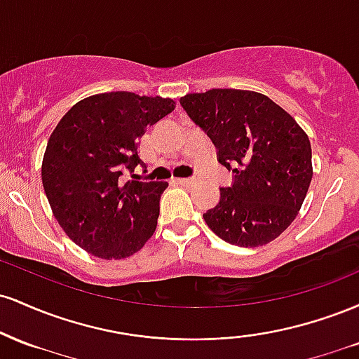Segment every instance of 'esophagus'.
<instances>
[{
	"label": "esophagus",
	"mask_w": 359,
	"mask_h": 359,
	"mask_svg": "<svg viewBox=\"0 0 359 359\" xmlns=\"http://www.w3.org/2000/svg\"><path fill=\"white\" fill-rule=\"evenodd\" d=\"M175 182L180 185H191L194 184V179H175Z\"/></svg>",
	"instance_id": "1"
}]
</instances>
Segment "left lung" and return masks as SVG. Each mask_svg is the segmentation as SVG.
<instances>
[{
  "label": "left lung",
  "instance_id": "obj_1",
  "mask_svg": "<svg viewBox=\"0 0 359 359\" xmlns=\"http://www.w3.org/2000/svg\"><path fill=\"white\" fill-rule=\"evenodd\" d=\"M184 109L234 172L204 221L221 240L257 248L294 222L312 180L306 131L269 96L245 89H211L180 97Z\"/></svg>",
  "mask_w": 359,
  "mask_h": 359
}]
</instances>
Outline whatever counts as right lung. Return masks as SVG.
Segmentation results:
<instances>
[{
  "label": "right lung",
  "instance_id": "1",
  "mask_svg": "<svg viewBox=\"0 0 359 359\" xmlns=\"http://www.w3.org/2000/svg\"><path fill=\"white\" fill-rule=\"evenodd\" d=\"M175 109V101L128 90L84 97L52 131L42 184L64 233L93 257H131L154 236L167 182H121L135 170L147 128Z\"/></svg>",
  "mask_w": 359,
  "mask_h": 359
}]
</instances>
